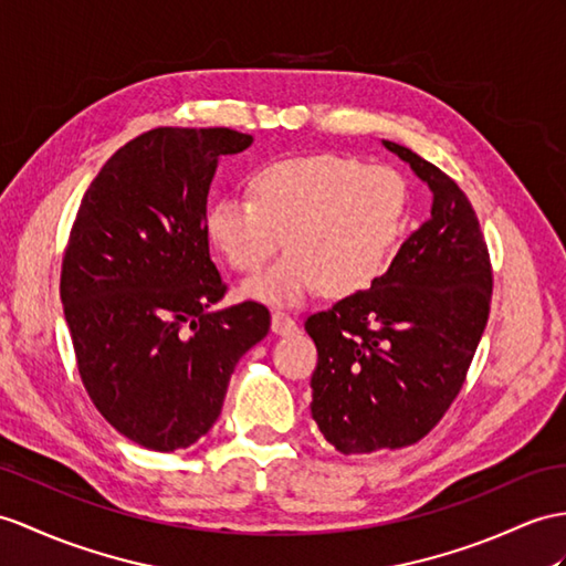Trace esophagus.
I'll return each instance as SVG.
<instances>
[{
    "label": "esophagus",
    "mask_w": 566,
    "mask_h": 566,
    "mask_svg": "<svg viewBox=\"0 0 566 566\" xmlns=\"http://www.w3.org/2000/svg\"><path fill=\"white\" fill-rule=\"evenodd\" d=\"M271 328H273V334H279V336H291V334H295V331H297V324H295V319H293L291 314L273 312Z\"/></svg>",
    "instance_id": "esophagus-1"
}]
</instances>
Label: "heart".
<instances>
[{"label":"heart","mask_w":566,"mask_h":566,"mask_svg":"<svg viewBox=\"0 0 566 566\" xmlns=\"http://www.w3.org/2000/svg\"><path fill=\"white\" fill-rule=\"evenodd\" d=\"M408 209L401 172L367 168L350 156L312 154L259 165L250 197L211 199L203 228L242 273L264 266L285 235L291 252L242 291L273 305H300L324 287L343 297L375 283L403 238Z\"/></svg>","instance_id":"1"}]
</instances>
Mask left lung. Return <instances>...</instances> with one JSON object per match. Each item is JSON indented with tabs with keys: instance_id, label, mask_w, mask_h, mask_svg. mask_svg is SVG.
Returning a JSON list of instances; mask_svg holds the SVG:
<instances>
[{
	"instance_id": "8db88e82",
	"label": "left lung",
	"mask_w": 566,
	"mask_h": 566,
	"mask_svg": "<svg viewBox=\"0 0 566 566\" xmlns=\"http://www.w3.org/2000/svg\"><path fill=\"white\" fill-rule=\"evenodd\" d=\"M381 144L430 187L432 211L369 291L305 322L319 353L312 418L346 457L416 444L442 420L492 300L488 244L461 187L410 148Z\"/></svg>"
}]
</instances>
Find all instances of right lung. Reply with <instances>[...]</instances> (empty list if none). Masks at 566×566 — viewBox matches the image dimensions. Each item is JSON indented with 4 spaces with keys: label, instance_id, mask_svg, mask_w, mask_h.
Here are the masks:
<instances>
[{
    "label": "right lung",
    "instance_id": "add662e5",
    "mask_svg": "<svg viewBox=\"0 0 566 566\" xmlns=\"http://www.w3.org/2000/svg\"><path fill=\"white\" fill-rule=\"evenodd\" d=\"M228 127H158L109 158L81 199L60 295L78 375L101 416L154 451L211 430L240 357L269 334L259 302L213 310L206 199L220 156L252 146Z\"/></svg>",
    "mask_w": 566,
    "mask_h": 566
}]
</instances>
